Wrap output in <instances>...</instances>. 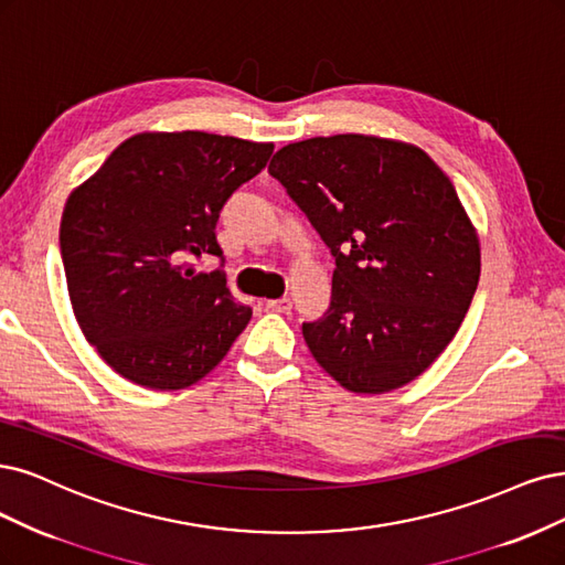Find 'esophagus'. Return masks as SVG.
I'll return each instance as SVG.
<instances>
[{
  "mask_svg": "<svg viewBox=\"0 0 565 565\" xmlns=\"http://www.w3.org/2000/svg\"><path fill=\"white\" fill-rule=\"evenodd\" d=\"M266 308L274 310V313H289V310H291V299H289V297L268 299V301H266Z\"/></svg>",
  "mask_w": 565,
  "mask_h": 565,
  "instance_id": "obj_1",
  "label": "esophagus"
}]
</instances>
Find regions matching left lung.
Instances as JSON below:
<instances>
[{
	"mask_svg": "<svg viewBox=\"0 0 565 565\" xmlns=\"http://www.w3.org/2000/svg\"><path fill=\"white\" fill-rule=\"evenodd\" d=\"M268 172L337 259L329 310L301 327L310 355L358 395L418 379L456 337L481 270L451 180L420 147L360 132L291 142Z\"/></svg>",
	"mask_w": 565,
	"mask_h": 565,
	"instance_id": "left-lung-1",
	"label": "left lung"
}]
</instances>
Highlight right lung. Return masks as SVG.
<instances>
[{"instance_id":"obj_1","label":"right lung","mask_w":565,"mask_h":565,"mask_svg":"<svg viewBox=\"0 0 565 565\" xmlns=\"http://www.w3.org/2000/svg\"><path fill=\"white\" fill-rule=\"evenodd\" d=\"M274 142L201 130L124 140L74 186L61 252L74 318L116 374L180 391L215 369L252 318L193 257H222L220 212L268 163Z\"/></svg>"}]
</instances>
